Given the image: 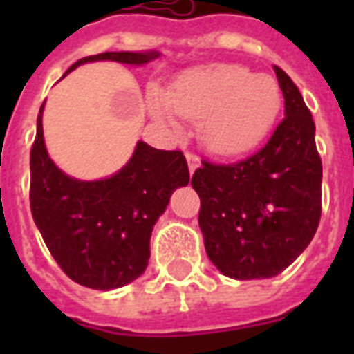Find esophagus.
Here are the masks:
<instances>
[{"label":"esophagus","mask_w":354,"mask_h":354,"mask_svg":"<svg viewBox=\"0 0 354 354\" xmlns=\"http://www.w3.org/2000/svg\"><path fill=\"white\" fill-rule=\"evenodd\" d=\"M185 158H187V165H189V171L194 172L196 171V167L200 165V160L198 156L194 154V152H185Z\"/></svg>","instance_id":"1"}]
</instances>
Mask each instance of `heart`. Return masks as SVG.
<instances>
[{"mask_svg": "<svg viewBox=\"0 0 354 354\" xmlns=\"http://www.w3.org/2000/svg\"><path fill=\"white\" fill-rule=\"evenodd\" d=\"M279 84L268 75H253L235 64L193 69L167 95V106L185 121L198 122L200 141L221 156L242 154L257 147L272 130L281 110ZM154 112L171 113L154 102Z\"/></svg>", "mask_w": 354, "mask_h": 354, "instance_id": "heart-1", "label": "heart"}]
</instances>
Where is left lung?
<instances>
[{
  "mask_svg": "<svg viewBox=\"0 0 354 354\" xmlns=\"http://www.w3.org/2000/svg\"><path fill=\"white\" fill-rule=\"evenodd\" d=\"M285 119L263 149L233 163L202 161L191 180L207 257L239 281L281 274L310 244L322 216V158L313 113L274 66Z\"/></svg>",
  "mask_w": 354,
  "mask_h": 354,
  "instance_id": "1",
  "label": "left lung"
}]
</instances>
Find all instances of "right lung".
Returning <instances> with one entry per match:
<instances>
[{
    "label": "right lung",
    "instance_id": "add662e5",
    "mask_svg": "<svg viewBox=\"0 0 354 354\" xmlns=\"http://www.w3.org/2000/svg\"><path fill=\"white\" fill-rule=\"evenodd\" d=\"M158 53H101L80 58L66 71L95 60L143 64ZM41 110L30 149V213L47 250L69 279L95 290L119 288L143 274L150 235L174 189L189 183L180 150H158L139 141L121 171L106 180L80 182L51 161L44 143Z\"/></svg>",
    "mask_w": 354,
    "mask_h": 354
}]
</instances>
